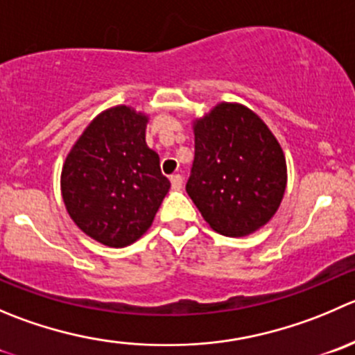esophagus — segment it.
Masks as SVG:
<instances>
[{"mask_svg":"<svg viewBox=\"0 0 355 355\" xmlns=\"http://www.w3.org/2000/svg\"><path fill=\"white\" fill-rule=\"evenodd\" d=\"M170 182H171V187L173 189H180L182 185H184V178H182V175H178V173L171 175Z\"/></svg>","mask_w":355,"mask_h":355,"instance_id":"esophagus-1","label":"esophagus"}]
</instances>
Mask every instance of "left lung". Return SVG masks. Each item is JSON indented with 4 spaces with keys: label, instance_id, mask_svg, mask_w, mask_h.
<instances>
[{
    "label": "left lung",
    "instance_id": "8db88e82",
    "mask_svg": "<svg viewBox=\"0 0 355 355\" xmlns=\"http://www.w3.org/2000/svg\"><path fill=\"white\" fill-rule=\"evenodd\" d=\"M185 191L213 230L246 236L272 218L286 189L281 146L254 112L220 104L194 126Z\"/></svg>",
    "mask_w": 355,
    "mask_h": 355
}]
</instances>
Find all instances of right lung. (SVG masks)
Masks as SVG:
<instances>
[{
  "label": "right lung",
  "mask_w": 355,
  "mask_h": 355,
  "mask_svg": "<svg viewBox=\"0 0 355 355\" xmlns=\"http://www.w3.org/2000/svg\"><path fill=\"white\" fill-rule=\"evenodd\" d=\"M147 118L118 105L90 123L62 170V198L76 225L123 248L150 227L170 180L146 144Z\"/></svg>",
  "instance_id": "right-lung-1"
}]
</instances>
